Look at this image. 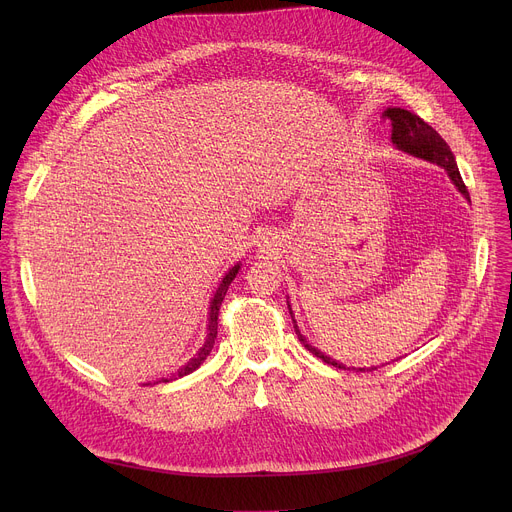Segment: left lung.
I'll list each match as a JSON object with an SVG mask.
<instances>
[{
	"instance_id": "left-lung-1",
	"label": "left lung",
	"mask_w": 512,
	"mask_h": 512,
	"mask_svg": "<svg viewBox=\"0 0 512 512\" xmlns=\"http://www.w3.org/2000/svg\"><path fill=\"white\" fill-rule=\"evenodd\" d=\"M383 117H387L391 121V141L397 145V150L413 156V158H421L425 162H431L435 166H440L448 172L450 180L456 184V188L464 194L466 200H470V194H468V188L460 176V170H458V164H456V158L450 150V145L442 139V135L437 133L431 125H427L419 115L407 111V109H401V107H389ZM287 308H289V314H291V320H294V312H291V306L287 302ZM294 328H296V334L300 338V342L312 352L316 354L318 358H322L326 364H332V367L336 369H346V364L326 356L324 352H320L318 348H314L312 344H308L306 336L300 332L298 328V322L294 320ZM377 369V367H375ZM375 369H367V371H375ZM356 371H364V369H356Z\"/></svg>"
}]
</instances>
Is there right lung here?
Listing matches in <instances>:
<instances>
[{
  "instance_id": "obj_1",
  "label": "right lung",
  "mask_w": 512,
  "mask_h": 512,
  "mask_svg": "<svg viewBox=\"0 0 512 512\" xmlns=\"http://www.w3.org/2000/svg\"><path fill=\"white\" fill-rule=\"evenodd\" d=\"M239 269H241V263H237L235 267H231V269L225 273L223 281L218 283L216 291H214V296H212V300H210V308H208V332H206V340H204L202 348L194 354V358H190V360L184 364L182 369H178L176 373H172L168 379H160L158 383H168V381H176V379H180V377H186V375L194 373V371L200 367V364L206 360V356L210 354V350H212V346H214V338H216L218 310H221V304H223V300H225V296H227V289H229L231 281L237 277Z\"/></svg>"
}]
</instances>
